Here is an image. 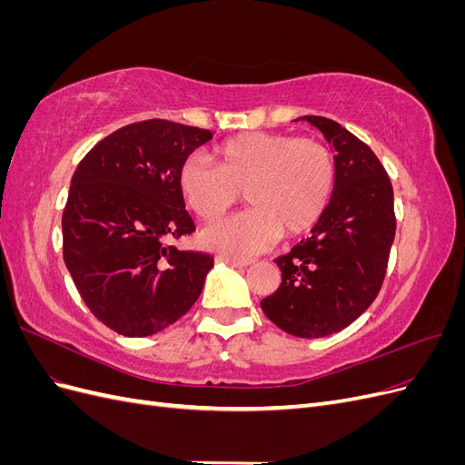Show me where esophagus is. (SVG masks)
Returning a JSON list of instances; mask_svg holds the SVG:
<instances>
[{
    "instance_id": "34e87169",
    "label": "esophagus",
    "mask_w": 465,
    "mask_h": 465,
    "mask_svg": "<svg viewBox=\"0 0 465 465\" xmlns=\"http://www.w3.org/2000/svg\"><path fill=\"white\" fill-rule=\"evenodd\" d=\"M215 262L227 263V265H231V267H246V265L252 263L250 260H234V258H229V256H217Z\"/></svg>"
}]
</instances>
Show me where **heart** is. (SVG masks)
<instances>
[{
    "label": "heart",
    "mask_w": 465,
    "mask_h": 465,
    "mask_svg": "<svg viewBox=\"0 0 465 465\" xmlns=\"http://www.w3.org/2000/svg\"><path fill=\"white\" fill-rule=\"evenodd\" d=\"M217 166L193 153L178 171V190L203 221H213L241 200V215L202 231L200 242L224 256L244 258L272 246L283 232L297 236L314 227L335 188L331 151L316 139L250 132L215 149Z\"/></svg>",
    "instance_id": "heart-1"
}]
</instances>
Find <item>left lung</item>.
Masks as SVG:
<instances>
[{
    "mask_svg": "<svg viewBox=\"0 0 465 465\" xmlns=\"http://www.w3.org/2000/svg\"><path fill=\"white\" fill-rule=\"evenodd\" d=\"M335 153V188L312 236L275 260L279 289L262 301L277 328L316 340L347 328L376 299L396 236L391 182L372 149L341 124L301 116Z\"/></svg>",
    "mask_w": 465,
    "mask_h": 465,
    "instance_id": "obj_1",
    "label": "left lung"
}]
</instances>
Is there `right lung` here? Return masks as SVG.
Here are the masks:
<instances>
[{
    "mask_svg": "<svg viewBox=\"0 0 465 465\" xmlns=\"http://www.w3.org/2000/svg\"><path fill=\"white\" fill-rule=\"evenodd\" d=\"M211 137L168 120L135 122L98 142L74 173L64 262L89 311L116 333L163 331L202 294L213 258L168 242L195 231L178 171Z\"/></svg>",
    "mask_w": 465,
    "mask_h": 465,
    "instance_id": "add662e5",
    "label": "right lung"
}]
</instances>
